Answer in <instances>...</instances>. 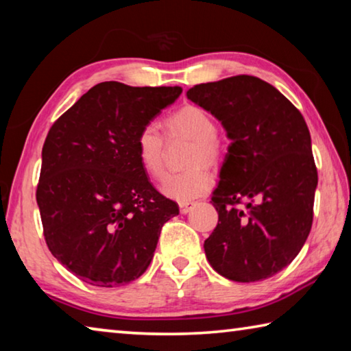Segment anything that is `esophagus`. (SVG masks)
I'll use <instances>...</instances> for the list:
<instances>
[{
  "label": "esophagus",
  "mask_w": 351,
  "mask_h": 351,
  "mask_svg": "<svg viewBox=\"0 0 351 351\" xmlns=\"http://www.w3.org/2000/svg\"><path fill=\"white\" fill-rule=\"evenodd\" d=\"M193 207V203H180V210L181 213H187Z\"/></svg>",
  "instance_id": "34e87169"
}]
</instances>
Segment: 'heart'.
<instances>
[{"instance_id": "obj_1", "label": "heart", "mask_w": 351, "mask_h": 351, "mask_svg": "<svg viewBox=\"0 0 351 351\" xmlns=\"http://www.w3.org/2000/svg\"><path fill=\"white\" fill-rule=\"evenodd\" d=\"M165 125L171 134L186 136L192 139L195 147L190 154V165L182 173L169 176L162 186V192L167 198L178 203H189L204 195L212 187L213 178L204 165H215L221 156V147L217 139V123L206 110L195 105L182 106L165 121ZM164 139L154 125H145L136 136V154L148 175L153 180L164 178Z\"/></svg>"}]
</instances>
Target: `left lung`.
I'll list each match as a JSON object with an SVG mask.
<instances>
[{
  "mask_svg": "<svg viewBox=\"0 0 351 351\" xmlns=\"http://www.w3.org/2000/svg\"><path fill=\"white\" fill-rule=\"evenodd\" d=\"M187 99L215 116L230 139L212 192L218 224L204 241L206 257L229 280H265L287 268L311 230L317 170L310 130L258 77L201 83Z\"/></svg>",
  "mask_w": 351,
  "mask_h": 351,
  "instance_id": "left-lung-1",
  "label": "left lung"
}]
</instances>
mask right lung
I'll use <instances>...</instances> for the list:
<instances>
[{"instance_id": "add662e5", "label": "right lung", "mask_w": 351, "mask_h": 351, "mask_svg": "<svg viewBox=\"0 0 351 351\" xmlns=\"http://www.w3.org/2000/svg\"><path fill=\"white\" fill-rule=\"evenodd\" d=\"M181 93L102 82L47 133L37 187L45 240L80 280L114 288L139 278L164 223L180 213L148 181L136 136Z\"/></svg>"}]
</instances>
